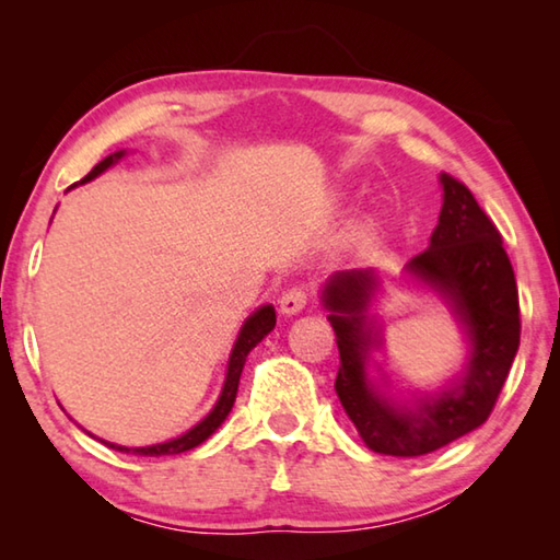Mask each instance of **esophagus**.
Instances as JSON below:
<instances>
[{
    "mask_svg": "<svg viewBox=\"0 0 560 560\" xmlns=\"http://www.w3.org/2000/svg\"><path fill=\"white\" fill-rule=\"evenodd\" d=\"M306 303H308V293L306 291H303V289H289L279 299V308H281L283 316H296L299 311L306 308Z\"/></svg>",
    "mask_w": 560,
    "mask_h": 560,
    "instance_id": "1",
    "label": "esophagus"
}]
</instances>
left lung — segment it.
Here are the masks:
<instances>
[{
	"label": "left lung",
	"instance_id": "8db88e82",
	"mask_svg": "<svg viewBox=\"0 0 560 560\" xmlns=\"http://www.w3.org/2000/svg\"><path fill=\"white\" fill-rule=\"evenodd\" d=\"M440 222L428 249L405 264V277L438 293L459 324L467 338L462 375L438 393L395 397L373 360L383 348V326L371 314L381 273L336 271L320 296L340 353L338 400L368 447L390 457H422L485 424L518 350V291L497 226L459 179L440 175Z\"/></svg>",
	"mask_w": 560,
	"mask_h": 560
}]
</instances>
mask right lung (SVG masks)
<instances>
[{
  "label": "right lung",
  "instance_id": "right-lung-1",
  "mask_svg": "<svg viewBox=\"0 0 560 560\" xmlns=\"http://www.w3.org/2000/svg\"><path fill=\"white\" fill-rule=\"evenodd\" d=\"M122 155H126V150H118V153L103 158L101 163L93 167L86 177L81 179V183H73L71 187L86 185V183H91V179H96L101 173H106L108 167L116 165ZM273 326H277V311H273L271 303H267V306H259L249 318L244 320V326L240 328V336H236L234 346H232L230 363H226L222 393H220V397H217L212 410L207 412V417H202V420L197 422L192 430H187L185 434H179V438H175V440L150 444V447H122V444H113V442H106V440H101V442L106 444V447L118 450L122 454H140V457H165V454H179V452L195 450L197 444L210 440L212 434L217 432V428H220V424L226 420V415L232 412L234 400H236V387H240V377H242V371H244L246 355H249L252 348H257L261 340L271 334ZM91 438H93V434H91Z\"/></svg>",
  "mask_w": 560,
  "mask_h": 560
}]
</instances>
